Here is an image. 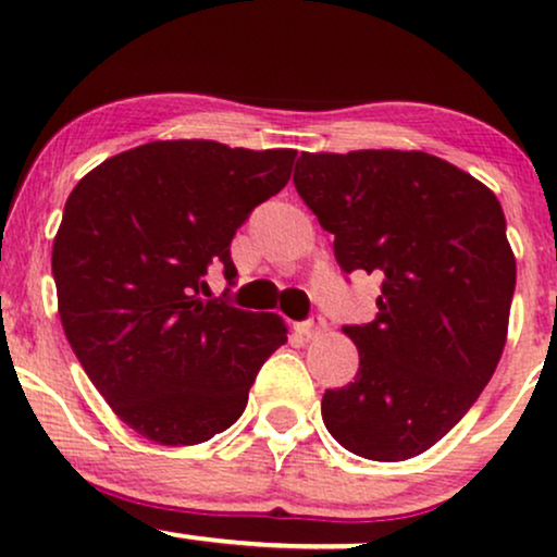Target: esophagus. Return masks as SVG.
Here are the masks:
<instances>
[{"instance_id": "34e87169", "label": "esophagus", "mask_w": 557, "mask_h": 557, "mask_svg": "<svg viewBox=\"0 0 557 557\" xmlns=\"http://www.w3.org/2000/svg\"><path fill=\"white\" fill-rule=\"evenodd\" d=\"M298 332L311 341V337H319V335H324V332H327V322H324L322 314H317V317L306 319V322H300Z\"/></svg>"}]
</instances>
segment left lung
Wrapping results in <instances>:
<instances>
[{
    "label": "left lung",
    "mask_w": 557,
    "mask_h": 557,
    "mask_svg": "<svg viewBox=\"0 0 557 557\" xmlns=\"http://www.w3.org/2000/svg\"><path fill=\"white\" fill-rule=\"evenodd\" d=\"M293 183L335 235L341 270L382 280L372 322L343 327L359 374L324 393V426L369 461L419 456L500 361L516 287L500 201L424 151L300 154Z\"/></svg>",
    "instance_id": "1"
}]
</instances>
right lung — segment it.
<instances>
[{"instance_id": "obj_1", "label": "right lung", "mask_w": 557, "mask_h": 557, "mask_svg": "<svg viewBox=\"0 0 557 557\" xmlns=\"http://www.w3.org/2000/svg\"><path fill=\"white\" fill-rule=\"evenodd\" d=\"M293 149L154 140L75 185L52 248L70 348L112 411L159 445H198L240 419L283 319L209 298L235 280L230 243L290 181ZM225 296V293H222Z\"/></svg>"}]
</instances>
